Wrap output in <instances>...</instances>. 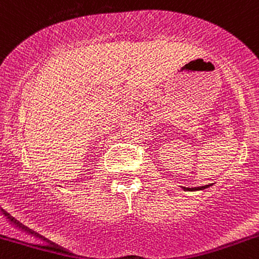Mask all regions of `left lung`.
Here are the masks:
<instances>
[{"label":"left lung","mask_w":259,"mask_h":259,"mask_svg":"<svg viewBox=\"0 0 259 259\" xmlns=\"http://www.w3.org/2000/svg\"><path fill=\"white\" fill-rule=\"evenodd\" d=\"M209 187V184L208 186H203V187H197V188H187L186 190H200V189H204V188H208Z\"/></svg>","instance_id":"obj_1"}]
</instances>
